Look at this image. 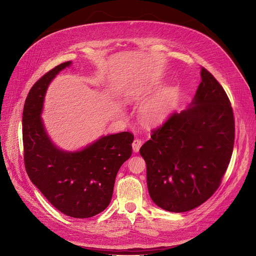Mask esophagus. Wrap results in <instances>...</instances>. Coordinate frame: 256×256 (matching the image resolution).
Instances as JSON below:
<instances>
[{
    "label": "esophagus",
    "mask_w": 256,
    "mask_h": 256,
    "mask_svg": "<svg viewBox=\"0 0 256 256\" xmlns=\"http://www.w3.org/2000/svg\"><path fill=\"white\" fill-rule=\"evenodd\" d=\"M141 145H142V141H141L140 139H135V140L133 141V143H132V149H133V151H134V152H138L139 149H140V147H141Z\"/></svg>",
    "instance_id": "esophagus-1"
}]
</instances>
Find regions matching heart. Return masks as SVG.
<instances>
[{
    "instance_id": "heart-1",
    "label": "heart",
    "mask_w": 256,
    "mask_h": 256,
    "mask_svg": "<svg viewBox=\"0 0 256 256\" xmlns=\"http://www.w3.org/2000/svg\"><path fill=\"white\" fill-rule=\"evenodd\" d=\"M176 100L172 88H164L156 96L147 100L140 109V117L147 125H158L170 114Z\"/></svg>"
}]
</instances>
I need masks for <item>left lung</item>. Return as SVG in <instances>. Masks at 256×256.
<instances>
[{
  "label": "left lung",
  "mask_w": 256,
  "mask_h": 256,
  "mask_svg": "<svg viewBox=\"0 0 256 256\" xmlns=\"http://www.w3.org/2000/svg\"><path fill=\"white\" fill-rule=\"evenodd\" d=\"M200 78L188 108L153 130L139 150L151 200L174 213L198 207L216 192L233 152L230 100L206 68H200Z\"/></svg>",
  "instance_id": "left-lung-1"
}]
</instances>
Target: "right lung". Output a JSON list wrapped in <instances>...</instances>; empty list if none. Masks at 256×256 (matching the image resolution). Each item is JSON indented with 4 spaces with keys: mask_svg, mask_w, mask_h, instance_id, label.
Here are the masks:
<instances>
[{
    "mask_svg": "<svg viewBox=\"0 0 256 256\" xmlns=\"http://www.w3.org/2000/svg\"><path fill=\"white\" fill-rule=\"evenodd\" d=\"M72 62L45 74L31 88L23 110L24 162L28 176L46 200L62 214L90 218L111 202L115 178L132 154L134 136L120 132L102 136L80 150L66 151L48 136L41 114L46 90Z\"/></svg>",
    "mask_w": 256,
    "mask_h": 256,
    "instance_id": "obj_1",
    "label": "right lung"
}]
</instances>
